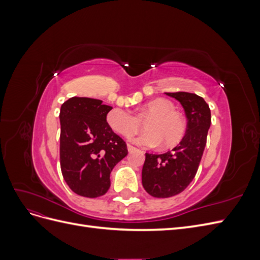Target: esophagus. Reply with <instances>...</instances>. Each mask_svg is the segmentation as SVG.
<instances>
[{
	"label": "esophagus",
	"instance_id": "esophagus-1",
	"mask_svg": "<svg viewBox=\"0 0 260 260\" xmlns=\"http://www.w3.org/2000/svg\"><path fill=\"white\" fill-rule=\"evenodd\" d=\"M128 152L129 153H132V152H135V151H137V147H135V146H132V145H130V144H128Z\"/></svg>",
	"mask_w": 260,
	"mask_h": 260
}]
</instances>
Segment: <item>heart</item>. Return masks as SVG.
<instances>
[{"instance_id": "b5f03b06", "label": "heart", "mask_w": 260, "mask_h": 260, "mask_svg": "<svg viewBox=\"0 0 260 260\" xmlns=\"http://www.w3.org/2000/svg\"><path fill=\"white\" fill-rule=\"evenodd\" d=\"M147 130L138 135L133 141L139 145L165 148L174 147L185 135V122L176 113L175 106L169 101L155 99L141 105L137 116L122 108H115L107 115V122L112 129L123 137H131L141 128V120H145Z\"/></svg>"}]
</instances>
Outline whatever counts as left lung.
Here are the masks:
<instances>
[{
  "label": "left lung",
  "mask_w": 260,
  "mask_h": 260,
  "mask_svg": "<svg viewBox=\"0 0 260 260\" xmlns=\"http://www.w3.org/2000/svg\"><path fill=\"white\" fill-rule=\"evenodd\" d=\"M182 105L187 119L181 142L164 154H145L142 184L145 191L158 199L175 196L190 184L198 172L206 146L211 117L208 104L194 93H165Z\"/></svg>",
  "instance_id": "obj_1"
}]
</instances>
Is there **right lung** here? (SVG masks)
I'll list each match as a JSON object with an SVG mask.
<instances>
[{"instance_id": "add662e5", "label": "right lung", "mask_w": 260, "mask_h": 260, "mask_svg": "<svg viewBox=\"0 0 260 260\" xmlns=\"http://www.w3.org/2000/svg\"><path fill=\"white\" fill-rule=\"evenodd\" d=\"M112 106L90 98H70L59 113V158L70 190L84 198H99L111 186V172L128 154L124 141L109 127Z\"/></svg>"}]
</instances>
